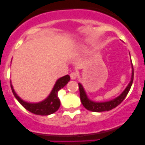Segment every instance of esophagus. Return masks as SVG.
I'll list each match as a JSON object with an SVG mask.
<instances>
[{
    "instance_id": "34e87169",
    "label": "esophagus",
    "mask_w": 145,
    "mask_h": 145,
    "mask_svg": "<svg viewBox=\"0 0 145 145\" xmlns=\"http://www.w3.org/2000/svg\"><path fill=\"white\" fill-rule=\"evenodd\" d=\"M77 76H78V73L76 72V71H73V72H71L70 74V77H71V79H76L77 78Z\"/></svg>"
}]
</instances>
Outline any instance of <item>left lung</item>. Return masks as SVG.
<instances>
[{
  "instance_id": "obj_1",
  "label": "left lung",
  "mask_w": 145,
  "mask_h": 145,
  "mask_svg": "<svg viewBox=\"0 0 145 145\" xmlns=\"http://www.w3.org/2000/svg\"><path fill=\"white\" fill-rule=\"evenodd\" d=\"M132 76H131V82L126 88L125 89L123 92L118 97L114 99V100L108 101V102H93V101L89 100L88 98L87 95L86 94L84 89H83V86L81 83H78V87H79V91H80V98H81V103L83 104V106L86 108V109L89 111H92V112H105V111H109L111 109H114V108L116 107L118 105L121 103L123 101L124 99L128 95V92H129L130 89H131V86L133 84V77H134V71H133V67L132 64Z\"/></svg>"
}]
</instances>
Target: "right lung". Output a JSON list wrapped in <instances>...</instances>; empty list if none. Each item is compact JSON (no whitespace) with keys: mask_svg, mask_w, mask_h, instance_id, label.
I'll return each instance as SVG.
<instances>
[{"mask_svg":"<svg viewBox=\"0 0 145 145\" xmlns=\"http://www.w3.org/2000/svg\"><path fill=\"white\" fill-rule=\"evenodd\" d=\"M69 80L70 76L69 75H66L62 78H59L55 83V86L51 91L50 95L45 100L39 102V103H29V102L22 100L16 94L12 84H10V86H11L12 91L15 98L27 110L36 115L47 116V115L55 113L58 110L59 106H60V100L57 95L58 91L61 88H64L69 81Z\"/></svg>","mask_w":145,"mask_h":145,"instance_id":"1","label":"right lung"}]
</instances>
